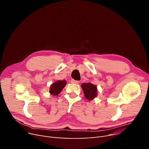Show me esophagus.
I'll return each instance as SVG.
<instances>
[{
  "mask_svg": "<svg viewBox=\"0 0 149 149\" xmlns=\"http://www.w3.org/2000/svg\"><path fill=\"white\" fill-rule=\"evenodd\" d=\"M79 81H77V80H75L74 79L71 80V83H73V84H79Z\"/></svg>",
  "mask_w": 149,
  "mask_h": 149,
  "instance_id": "obj_1",
  "label": "esophagus"
}]
</instances>
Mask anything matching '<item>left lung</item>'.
<instances>
[{
  "mask_svg": "<svg viewBox=\"0 0 149 149\" xmlns=\"http://www.w3.org/2000/svg\"><path fill=\"white\" fill-rule=\"evenodd\" d=\"M81 87L84 93V96L88 100H91L97 97V88L95 85L90 83H83Z\"/></svg>",
  "mask_w": 149,
  "mask_h": 149,
  "instance_id": "obj_1",
  "label": "left lung"
}]
</instances>
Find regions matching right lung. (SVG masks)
Listing matches in <instances>:
<instances>
[{
  "instance_id": "add662e5",
  "label": "right lung",
  "mask_w": 149,
  "mask_h": 149,
  "mask_svg": "<svg viewBox=\"0 0 149 149\" xmlns=\"http://www.w3.org/2000/svg\"><path fill=\"white\" fill-rule=\"evenodd\" d=\"M66 84V81L65 80L57 81L51 86L49 92L51 95H57L59 94L60 92H61V90L63 89Z\"/></svg>"
}]
</instances>
